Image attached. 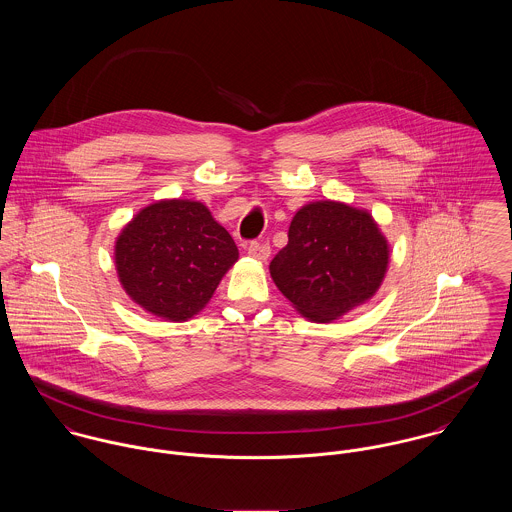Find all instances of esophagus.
Returning a JSON list of instances; mask_svg holds the SVG:
<instances>
[{
    "label": "esophagus",
    "mask_w": 512,
    "mask_h": 512,
    "mask_svg": "<svg viewBox=\"0 0 512 512\" xmlns=\"http://www.w3.org/2000/svg\"><path fill=\"white\" fill-rule=\"evenodd\" d=\"M248 254H250V258H254V260H258V262H266V260L270 258L272 250H270V246H268V244L252 242V244L248 246Z\"/></svg>",
    "instance_id": "34e87169"
}]
</instances>
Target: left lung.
<instances>
[{
    "label": "left lung",
    "instance_id": "8db88e82",
    "mask_svg": "<svg viewBox=\"0 0 512 512\" xmlns=\"http://www.w3.org/2000/svg\"><path fill=\"white\" fill-rule=\"evenodd\" d=\"M390 244L378 222L341 201H313L293 215L288 244L270 262V276L293 309L331 323L380 290Z\"/></svg>",
    "mask_w": 512,
    "mask_h": 512
}]
</instances>
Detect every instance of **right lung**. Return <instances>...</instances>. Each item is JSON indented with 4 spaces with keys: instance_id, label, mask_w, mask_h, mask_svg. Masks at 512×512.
Segmentation results:
<instances>
[{
    "instance_id": "right-lung-1",
    "label": "right lung",
    "mask_w": 512,
    "mask_h": 512,
    "mask_svg": "<svg viewBox=\"0 0 512 512\" xmlns=\"http://www.w3.org/2000/svg\"><path fill=\"white\" fill-rule=\"evenodd\" d=\"M238 248L207 205L159 199L118 234L114 264L128 297L165 321H187L211 301Z\"/></svg>"
}]
</instances>
